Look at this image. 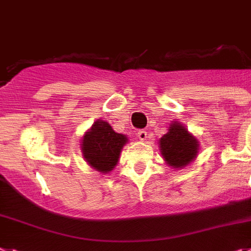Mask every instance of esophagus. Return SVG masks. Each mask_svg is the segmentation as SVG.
Returning a JSON list of instances; mask_svg holds the SVG:
<instances>
[{"label": "esophagus", "mask_w": 251, "mask_h": 251, "mask_svg": "<svg viewBox=\"0 0 251 251\" xmlns=\"http://www.w3.org/2000/svg\"><path fill=\"white\" fill-rule=\"evenodd\" d=\"M147 132L145 129H141V130H138V132H137V137H138V140H141V141H146V138H147Z\"/></svg>", "instance_id": "esophagus-1"}]
</instances>
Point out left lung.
Wrapping results in <instances>:
<instances>
[{
    "label": "left lung",
    "instance_id": "8db88e82",
    "mask_svg": "<svg viewBox=\"0 0 251 251\" xmlns=\"http://www.w3.org/2000/svg\"><path fill=\"white\" fill-rule=\"evenodd\" d=\"M160 149L165 161L171 168H183L197 156L198 141L188 133L187 128L175 122L160 140Z\"/></svg>",
    "mask_w": 251,
    "mask_h": 251
}]
</instances>
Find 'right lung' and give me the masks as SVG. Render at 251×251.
I'll list each match as a JSON object with an SVG mask.
<instances>
[{"instance_id":"1","label":"right lung","mask_w":251,"mask_h":251,"mask_svg":"<svg viewBox=\"0 0 251 251\" xmlns=\"http://www.w3.org/2000/svg\"><path fill=\"white\" fill-rule=\"evenodd\" d=\"M127 141V137L115 133L106 122H96L82 138L83 157L98 171L108 173L117 165Z\"/></svg>"}]
</instances>
